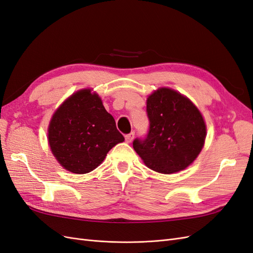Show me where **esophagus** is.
Here are the masks:
<instances>
[{
  "mask_svg": "<svg viewBox=\"0 0 253 253\" xmlns=\"http://www.w3.org/2000/svg\"><path fill=\"white\" fill-rule=\"evenodd\" d=\"M134 136H135V133L134 132H131V133H128V134H126L125 137H126V142H132V140L134 139Z\"/></svg>",
  "mask_w": 253,
  "mask_h": 253,
  "instance_id": "obj_1",
  "label": "esophagus"
}]
</instances>
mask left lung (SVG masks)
Here are the masks:
<instances>
[{"instance_id":"8db88e82","label":"left lung","mask_w":253,"mask_h":253,"mask_svg":"<svg viewBox=\"0 0 253 253\" xmlns=\"http://www.w3.org/2000/svg\"><path fill=\"white\" fill-rule=\"evenodd\" d=\"M149 131L133 148L145 166L171 174L192 164L204 147L206 125L196 106L171 88H159L147 100Z\"/></svg>"}]
</instances>
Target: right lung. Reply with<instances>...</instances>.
Segmentation results:
<instances>
[{"instance_id": "obj_1", "label": "right lung", "mask_w": 253, "mask_h": 253, "mask_svg": "<svg viewBox=\"0 0 253 253\" xmlns=\"http://www.w3.org/2000/svg\"><path fill=\"white\" fill-rule=\"evenodd\" d=\"M125 137L90 89L72 95L53 114L48 126L52 154L64 169L85 174L100 165L108 152Z\"/></svg>"}]
</instances>
